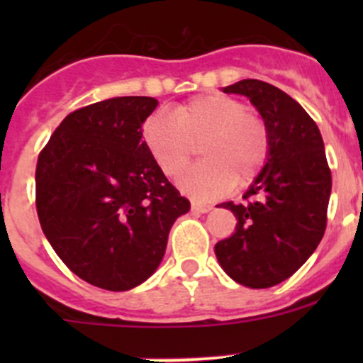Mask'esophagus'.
<instances>
[{
  "mask_svg": "<svg viewBox=\"0 0 363 363\" xmlns=\"http://www.w3.org/2000/svg\"><path fill=\"white\" fill-rule=\"evenodd\" d=\"M212 208L211 203H202V202H191V211L196 212V214H205Z\"/></svg>",
  "mask_w": 363,
  "mask_h": 363,
  "instance_id": "1",
  "label": "esophagus"
}]
</instances>
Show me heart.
<instances>
[{"instance_id": "obj_1", "label": "heart", "mask_w": 363, "mask_h": 363, "mask_svg": "<svg viewBox=\"0 0 363 363\" xmlns=\"http://www.w3.org/2000/svg\"><path fill=\"white\" fill-rule=\"evenodd\" d=\"M142 140L167 177H179L196 147L203 161L186 172L179 184L196 199H216L233 186L258 177L270 155L269 126L244 101L226 94H202L174 113L158 111L145 119Z\"/></svg>"}]
</instances>
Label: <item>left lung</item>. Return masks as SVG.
<instances>
[{
	"label": "left lung",
	"instance_id": "left-lung-1",
	"mask_svg": "<svg viewBox=\"0 0 363 363\" xmlns=\"http://www.w3.org/2000/svg\"><path fill=\"white\" fill-rule=\"evenodd\" d=\"M225 93L244 94L269 126L267 164L242 196L225 202L235 232L216 244L219 265L247 288L283 283L313 255L327 228L332 174L316 123L279 87L246 79Z\"/></svg>",
	"mask_w": 363,
	"mask_h": 363
}]
</instances>
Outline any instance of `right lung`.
Wrapping results in <instances>:
<instances>
[{
	"mask_svg": "<svg viewBox=\"0 0 363 363\" xmlns=\"http://www.w3.org/2000/svg\"><path fill=\"white\" fill-rule=\"evenodd\" d=\"M156 105L121 96L77 108L38 155L36 212L47 240L75 276L108 291L144 283L189 211L142 140Z\"/></svg>",
	"mask_w": 363,
	"mask_h": 363,
	"instance_id": "1",
	"label": "right lung"
}]
</instances>
